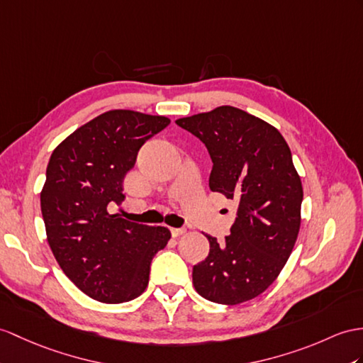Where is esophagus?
Returning a JSON list of instances; mask_svg holds the SVG:
<instances>
[{"instance_id": "1", "label": "esophagus", "mask_w": 363, "mask_h": 363, "mask_svg": "<svg viewBox=\"0 0 363 363\" xmlns=\"http://www.w3.org/2000/svg\"><path fill=\"white\" fill-rule=\"evenodd\" d=\"M184 233H186V229H184V228H171L172 237H179V235H182Z\"/></svg>"}]
</instances>
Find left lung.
Segmentation results:
<instances>
[{
	"mask_svg": "<svg viewBox=\"0 0 363 363\" xmlns=\"http://www.w3.org/2000/svg\"><path fill=\"white\" fill-rule=\"evenodd\" d=\"M206 146L209 189L237 203L231 234L209 240L192 284L206 300L237 305L262 294L284 269L300 229L302 182L280 132L233 106L175 121Z\"/></svg>",
	"mask_w": 363,
	"mask_h": 363,
	"instance_id": "8db88e82",
	"label": "left lung"
}]
</instances>
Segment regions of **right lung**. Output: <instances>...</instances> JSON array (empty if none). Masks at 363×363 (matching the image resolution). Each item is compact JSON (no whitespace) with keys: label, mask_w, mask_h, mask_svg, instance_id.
Returning <instances> with one entry per match:
<instances>
[{"label":"right lung","mask_w":363,"mask_h":363,"mask_svg":"<svg viewBox=\"0 0 363 363\" xmlns=\"http://www.w3.org/2000/svg\"><path fill=\"white\" fill-rule=\"evenodd\" d=\"M171 120L134 111H109L78 128L50 155L41 191L48 242L66 276L103 303H123L147 286L154 255L171 238L109 214L121 205L123 179L149 138Z\"/></svg>","instance_id":"obj_1"}]
</instances>
